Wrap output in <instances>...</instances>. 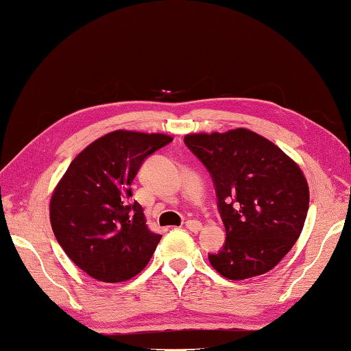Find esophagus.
Masks as SVG:
<instances>
[{"mask_svg": "<svg viewBox=\"0 0 351 351\" xmlns=\"http://www.w3.org/2000/svg\"><path fill=\"white\" fill-rule=\"evenodd\" d=\"M185 226H186L189 231H193V232H199L202 230V223L199 222V220H188V222L185 223Z\"/></svg>", "mask_w": 351, "mask_h": 351, "instance_id": "obj_1", "label": "esophagus"}]
</instances>
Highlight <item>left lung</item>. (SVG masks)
<instances>
[{"instance_id":"obj_1","label":"left lung","mask_w":351,"mask_h":351,"mask_svg":"<svg viewBox=\"0 0 351 351\" xmlns=\"http://www.w3.org/2000/svg\"><path fill=\"white\" fill-rule=\"evenodd\" d=\"M185 145L206 166L226 231L219 253L208 254L226 279L265 274L302 232L308 183L296 162L250 129L188 134Z\"/></svg>"}]
</instances>
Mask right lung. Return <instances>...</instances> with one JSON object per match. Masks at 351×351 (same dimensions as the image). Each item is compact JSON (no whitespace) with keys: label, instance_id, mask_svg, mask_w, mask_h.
<instances>
[{"label":"right lung","instance_id":"1","mask_svg":"<svg viewBox=\"0 0 351 351\" xmlns=\"http://www.w3.org/2000/svg\"><path fill=\"white\" fill-rule=\"evenodd\" d=\"M165 134L114 131L72 160L51 199V225L61 248L86 274L125 282L143 269L162 236L131 202L141 163L171 143Z\"/></svg>","mask_w":351,"mask_h":351}]
</instances>
